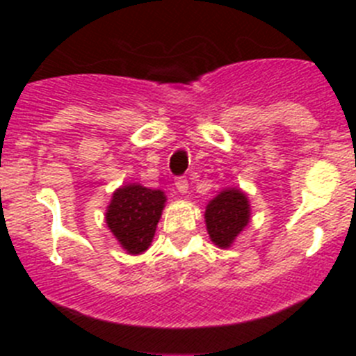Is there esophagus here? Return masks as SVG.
<instances>
[{
    "label": "esophagus",
    "mask_w": 356,
    "mask_h": 356,
    "mask_svg": "<svg viewBox=\"0 0 356 356\" xmlns=\"http://www.w3.org/2000/svg\"><path fill=\"white\" fill-rule=\"evenodd\" d=\"M175 189H177L179 193H188V189H189L188 179H186V177L175 179Z\"/></svg>",
    "instance_id": "34e87169"
}]
</instances>
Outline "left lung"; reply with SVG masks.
<instances>
[{
    "label": "left lung",
    "mask_w": 356,
    "mask_h": 356,
    "mask_svg": "<svg viewBox=\"0 0 356 356\" xmlns=\"http://www.w3.org/2000/svg\"><path fill=\"white\" fill-rule=\"evenodd\" d=\"M250 220V203L239 189H225L208 203L204 211L210 239L218 248H229Z\"/></svg>",
    "instance_id": "left-lung-1"
}]
</instances>
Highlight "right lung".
<instances>
[{
	"label": "right lung",
	"instance_id": "obj_1",
	"mask_svg": "<svg viewBox=\"0 0 356 356\" xmlns=\"http://www.w3.org/2000/svg\"><path fill=\"white\" fill-rule=\"evenodd\" d=\"M163 204L165 195L158 189L122 186L106 210V225L127 253L139 254L152 245Z\"/></svg>",
	"mask_w": 356,
	"mask_h": 356
}]
</instances>
